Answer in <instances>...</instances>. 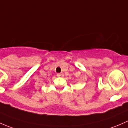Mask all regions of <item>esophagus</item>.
Segmentation results:
<instances>
[{"mask_svg":"<svg viewBox=\"0 0 128 128\" xmlns=\"http://www.w3.org/2000/svg\"><path fill=\"white\" fill-rule=\"evenodd\" d=\"M56 76H58V77H60V78H62L64 76V74L63 73H58L57 75Z\"/></svg>","mask_w":128,"mask_h":128,"instance_id":"34e87169","label":"esophagus"}]
</instances>
